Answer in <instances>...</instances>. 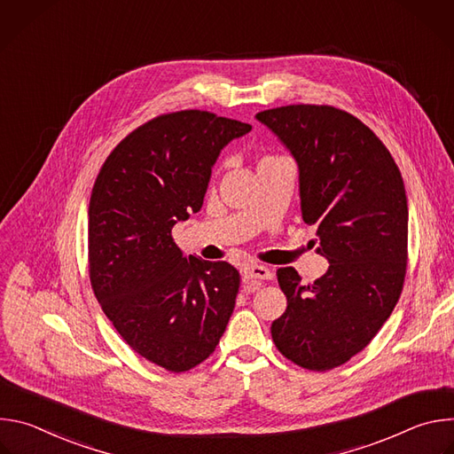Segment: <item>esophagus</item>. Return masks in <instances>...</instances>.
<instances>
[{
  "instance_id": "1",
  "label": "esophagus",
  "mask_w": 454,
  "mask_h": 454,
  "mask_svg": "<svg viewBox=\"0 0 454 454\" xmlns=\"http://www.w3.org/2000/svg\"><path fill=\"white\" fill-rule=\"evenodd\" d=\"M244 280H271L273 273L266 266H246L242 270Z\"/></svg>"
}]
</instances>
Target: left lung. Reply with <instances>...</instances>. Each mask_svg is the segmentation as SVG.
Here are the masks:
<instances>
[{
  "label": "left lung",
  "instance_id": "obj_1",
  "mask_svg": "<svg viewBox=\"0 0 454 454\" xmlns=\"http://www.w3.org/2000/svg\"><path fill=\"white\" fill-rule=\"evenodd\" d=\"M298 165L300 208L317 226L327 273L301 284L293 268L277 278L287 296L273 321L277 348L325 372L361 352L399 301L408 258V198L399 167L370 129L331 106H284L254 116Z\"/></svg>",
  "mask_w": 454,
  "mask_h": 454
}]
</instances>
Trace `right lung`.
Masks as SVG:
<instances>
[{
    "label": "right lung",
    "mask_w": 454,
    "mask_h": 454,
    "mask_svg": "<svg viewBox=\"0 0 454 454\" xmlns=\"http://www.w3.org/2000/svg\"><path fill=\"white\" fill-rule=\"evenodd\" d=\"M249 131L208 111L161 114L125 137L97 176L91 287L123 341L168 372L215 350L240 286L231 264L184 256L170 231L201 210L221 151Z\"/></svg>",
    "instance_id": "add662e5"
}]
</instances>
